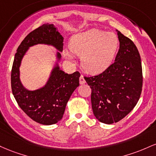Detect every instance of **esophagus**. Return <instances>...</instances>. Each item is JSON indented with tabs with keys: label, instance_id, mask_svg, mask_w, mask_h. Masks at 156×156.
Wrapping results in <instances>:
<instances>
[{
	"label": "esophagus",
	"instance_id": "34e87169",
	"mask_svg": "<svg viewBox=\"0 0 156 156\" xmlns=\"http://www.w3.org/2000/svg\"><path fill=\"white\" fill-rule=\"evenodd\" d=\"M80 83L81 84V85H83V84L85 83V79H84L83 75H81V76H80Z\"/></svg>",
	"mask_w": 156,
	"mask_h": 156
}]
</instances>
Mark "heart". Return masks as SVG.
Returning <instances> with one entry per match:
<instances>
[{
	"mask_svg": "<svg viewBox=\"0 0 156 156\" xmlns=\"http://www.w3.org/2000/svg\"><path fill=\"white\" fill-rule=\"evenodd\" d=\"M69 47L73 54L81 57L85 71L98 73L111 66L118 49L119 40L113 33L93 29L73 36Z\"/></svg>",
	"mask_w": 156,
	"mask_h": 156,
	"instance_id": "b5f03b06",
	"label": "heart"
}]
</instances>
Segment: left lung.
<instances>
[{
	"mask_svg": "<svg viewBox=\"0 0 156 156\" xmlns=\"http://www.w3.org/2000/svg\"><path fill=\"white\" fill-rule=\"evenodd\" d=\"M119 49L115 61L102 73L85 76L91 88L92 110L105 124L119 122L136 105L143 85L141 57L130 38L117 31Z\"/></svg>",
	"mask_w": 156,
	"mask_h": 156,
	"instance_id": "8db88e82",
	"label": "left lung"
}]
</instances>
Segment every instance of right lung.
I'll return each mask as SVG.
<instances>
[{"label":"right lung","mask_w":156,"mask_h":156,"mask_svg":"<svg viewBox=\"0 0 156 156\" xmlns=\"http://www.w3.org/2000/svg\"><path fill=\"white\" fill-rule=\"evenodd\" d=\"M38 43L51 44L60 51L63 49V37L53 24H43L31 31L15 54L11 72L12 91L18 105L29 118L42 125H54L62 119L70 97L80 85V73H66L57 66L44 87L34 91L26 90L19 78V67L28 48ZM57 56L60 59L59 52Z\"/></svg>","instance_id":"right-lung-1"}]
</instances>
